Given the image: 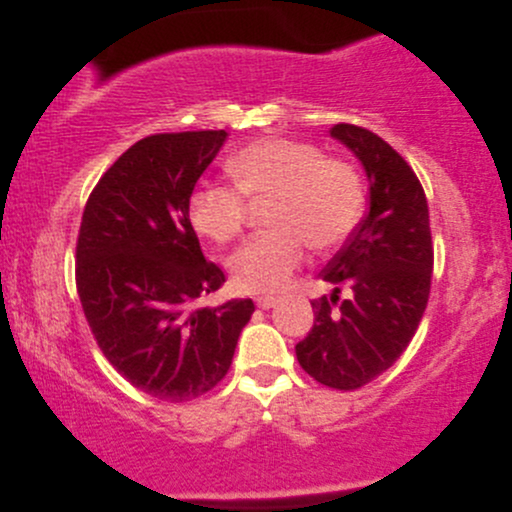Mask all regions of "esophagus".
I'll return each instance as SVG.
<instances>
[{
  "mask_svg": "<svg viewBox=\"0 0 512 512\" xmlns=\"http://www.w3.org/2000/svg\"><path fill=\"white\" fill-rule=\"evenodd\" d=\"M276 304H279V299H276V297H270V295H265V297H258V299H256V306H258V308H263V311H267V308H274Z\"/></svg>",
  "mask_w": 512,
  "mask_h": 512,
  "instance_id": "esophagus-1",
  "label": "esophagus"
}]
</instances>
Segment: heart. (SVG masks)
<instances>
[{"instance_id": "b5f03b06", "label": "heart", "mask_w": 512, "mask_h": 512, "mask_svg": "<svg viewBox=\"0 0 512 512\" xmlns=\"http://www.w3.org/2000/svg\"><path fill=\"white\" fill-rule=\"evenodd\" d=\"M233 186H201L190 197L192 229L215 245L242 233L247 202L272 199L270 231L251 238L231 258V279L242 292H281L304 263L308 242L333 249L345 242L363 215L365 188L358 170L324 156L317 145L292 138H261L231 158Z\"/></svg>"}]
</instances>
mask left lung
Instances as JSON below:
<instances>
[{"instance_id":"1","label":"left lung","mask_w":512,"mask_h":512,"mask_svg":"<svg viewBox=\"0 0 512 512\" xmlns=\"http://www.w3.org/2000/svg\"><path fill=\"white\" fill-rule=\"evenodd\" d=\"M331 136L363 163L370 208L322 270L335 290L311 301L315 324L295 351L317 383L358 390L413 340L431 292L433 240L424 188L404 156L356 124H333ZM345 287L352 295L340 302Z\"/></svg>"}]
</instances>
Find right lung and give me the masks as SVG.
<instances>
[{
	"label": "right lung",
	"mask_w": 512,
	"mask_h": 512,
	"mask_svg": "<svg viewBox=\"0 0 512 512\" xmlns=\"http://www.w3.org/2000/svg\"><path fill=\"white\" fill-rule=\"evenodd\" d=\"M226 131L154 133L92 188L77 238V292L99 349L133 388L170 404L229 372L254 301L211 308L224 272L201 254L188 206Z\"/></svg>",
	"instance_id": "right-lung-1"
}]
</instances>
